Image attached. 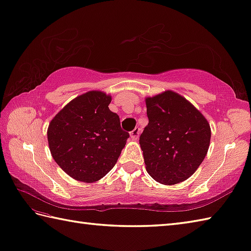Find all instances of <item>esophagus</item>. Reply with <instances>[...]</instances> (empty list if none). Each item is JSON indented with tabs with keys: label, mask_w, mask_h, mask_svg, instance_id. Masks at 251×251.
<instances>
[{
	"label": "esophagus",
	"mask_w": 251,
	"mask_h": 251,
	"mask_svg": "<svg viewBox=\"0 0 251 251\" xmlns=\"http://www.w3.org/2000/svg\"><path fill=\"white\" fill-rule=\"evenodd\" d=\"M140 134H141V130H140V127H135L134 130L130 132V136L132 137L133 140H137V137L140 136Z\"/></svg>",
	"instance_id": "34e87169"
}]
</instances>
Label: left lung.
Wrapping results in <instances>:
<instances>
[{
	"instance_id": "8db88e82",
	"label": "left lung",
	"mask_w": 251,
	"mask_h": 251,
	"mask_svg": "<svg viewBox=\"0 0 251 251\" xmlns=\"http://www.w3.org/2000/svg\"><path fill=\"white\" fill-rule=\"evenodd\" d=\"M145 101L148 125L140 145L148 175L166 185L185 181L207 155L210 126L193 104L173 91Z\"/></svg>"
}]
</instances>
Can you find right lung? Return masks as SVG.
Here are the masks:
<instances>
[{
  "label": "right lung",
  "instance_id": "obj_1",
  "mask_svg": "<svg viewBox=\"0 0 251 251\" xmlns=\"http://www.w3.org/2000/svg\"><path fill=\"white\" fill-rule=\"evenodd\" d=\"M110 95L90 91L66 105L48 129L50 154L56 163L76 181L93 183L105 176L126 143L129 133L108 105Z\"/></svg>",
  "mask_w": 251,
  "mask_h": 251
}]
</instances>
